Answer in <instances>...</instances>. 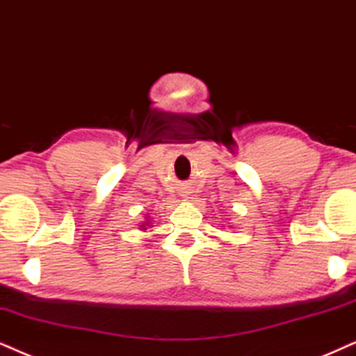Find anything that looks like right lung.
Segmentation results:
<instances>
[{"label":"right lung","mask_w":356,"mask_h":356,"mask_svg":"<svg viewBox=\"0 0 356 356\" xmlns=\"http://www.w3.org/2000/svg\"><path fill=\"white\" fill-rule=\"evenodd\" d=\"M147 223H149V222H146V223H143V225H141V230H146V228H145V227H146V225H147Z\"/></svg>","instance_id":"obj_1"}]
</instances>
